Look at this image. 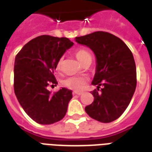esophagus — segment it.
<instances>
[{
  "instance_id": "1",
  "label": "esophagus",
  "mask_w": 152,
  "mask_h": 152,
  "mask_svg": "<svg viewBox=\"0 0 152 152\" xmlns=\"http://www.w3.org/2000/svg\"><path fill=\"white\" fill-rule=\"evenodd\" d=\"M74 95H81L82 94V93H78V92H73L72 93Z\"/></svg>"
}]
</instances>
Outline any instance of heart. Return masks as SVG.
Listing matches in <instances>:
<instances>
[{"label": "heart", "instance_id": "b5f03b06", "mask_svg": "<svg viewBox=\"0 0 152 152\" xmlns=\"http://www.w3.org/2000/svg\"><path fill=\"white\" fill-rule=\"evenodd\" d=\"M75 55H76V58L83 64L89 58H91L90 53L85 50H76L75 52ZM62 66H63V58H61L57 62L56 64V70L58 72H60L62 70ZM86 83H87V77L83 76H70L68 78L64 80L63 81V85L67 89L79 92L84 89Z\"/></svg>", "mask_w": 152, "mask_h": 152}]
</instances>
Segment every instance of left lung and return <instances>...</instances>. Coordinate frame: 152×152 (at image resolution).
Returning <instances> with one entry per match:
<instances>
[{
	"label": "left lung",
	"instance_id": "8db88e82",
	"mask_svg": "<svg viewBox=\"0 0 152 152\" xmlns=\"http://www.w3.org/2000/svg\"><path fill=\"white\" fill-rule=\"evenodd\" d=\"M89 47L97 58L91 91L94 102L86 107L89 116L109 123L121 116L130 102L137 86L136 65L131 50L120 38L107 31H95L76 37Z\"/></svg>",
	"mask_w": 152,
	"mask_h": 152
}]
</instances>
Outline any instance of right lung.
<instances>
[{
	"label": "right lung",
	"instance_id": "1",
	"mask_svg": "<svg viewBox=\"0 0 152 152\" xmlns=\"http://www.w3.org/2000/svg\"><path fill=\"white\" fill-rule=\"evenodd\" d=\"M72 45L68 38L43 35L28 42L15 57V95L25 112L38 124H53L66 115L72 90L62 88L51 94L48 87L58 84L53 76L57 62Z\"/></svg>",
	"mask_w": 152,
	"mask_h": 152
}]
</instances>
